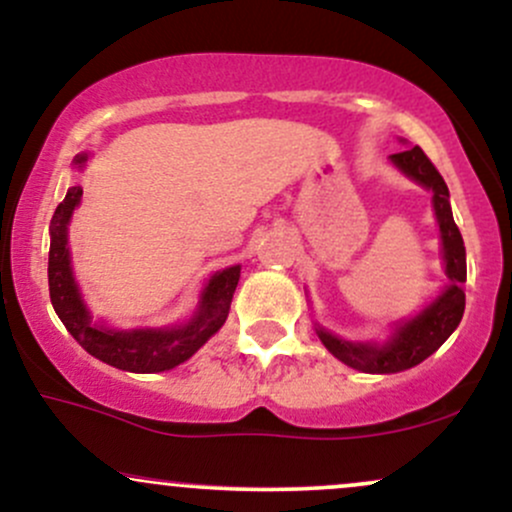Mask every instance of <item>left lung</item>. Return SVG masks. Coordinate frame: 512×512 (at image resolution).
Instances as JSON below:
<instances>
[{
    "label": "left lung",
    "mask_w": 512,
    "mask_h": 512,
    "mask_svg": "<svg viewBox=\"0 0 512 512\" xmlns=\"http://www.w3.org/2000/svg\"><path fill=\"white\" fill-rule=\"evenodd\" d=\"M391 162L403 174H408V177L432 192V206H435L437 223H440L442 257H445V274L449 284L418 316L398 325L393 338L384 342V345L340 340L318 325L316 333L320 342L328 347L330 355L338 357L347 367L364 374H396L428 359L457 330L459 320L464 316L466 303V250L462 233H459L457 223L452 218L449 189L445 179H442V174L435 170V165H432L428 155L418 145L411 150H403V153L391 155Z\"/></svg>",
    "instance_id": "8db88e82"
}]
</instances>
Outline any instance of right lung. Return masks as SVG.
Listing matches in <instances>:
<instances>
[{
  "label": "right lung",
  "mask_w": 512,
  "mask_h": 512,
  "mask_svg": "<svg viewBox=\"0 0 512 512\" xmlns=\"http://www.w3.org/2000/svg\"><path fill=\"white\" fill-rule=\"evenodd\" d=\"M87 153L75 157V165L82 167ZM82 199V187L67 189L65 199L50 221V252H48V286L50 301L55 313L63 320L67 333L72 335L84 350L111 367L123 372L155 374L174 369L187 362L189 357L221 330L226 323L230 301L240 279V265L221 269L209 279L201 291L199 308L194 318L174 328H136V330H109L104 325H94L84 306L80 289L70 267V247H67V226L75 206Z\"/></svg>",
  "instance_id": "add662e5"
}]
</instances>
